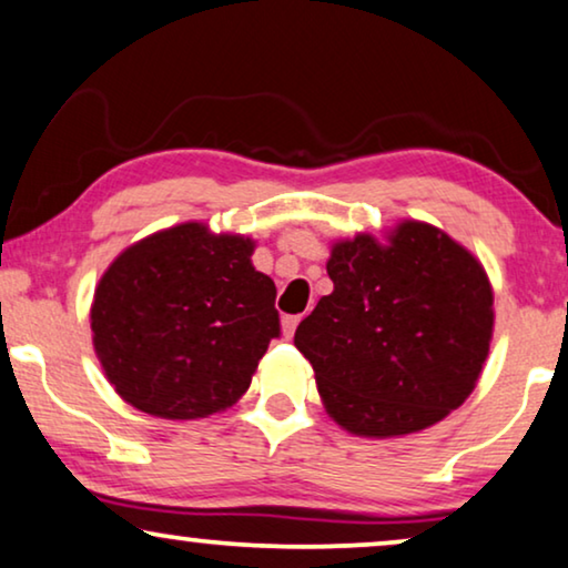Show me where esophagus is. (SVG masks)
<instances>
[{"label": "esophagus", "instance_id": "34e87169", "mask_svg": "<svg viewBox=\"0 0 568 568\" xmlns=\"http://www.w3.org/2000/svg\"><path fill=\"white\" fill-rule=\"evenodd\" d=\"M297 325H300V317H297V315H284V317H282V333H284V338H292L294 331H297Z\"/></svg>", "mask_w": 568, "mask_h": 568}]
</instances>
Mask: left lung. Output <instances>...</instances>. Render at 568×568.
<instances>
[{
    "mask_svg": "<svg viewBox=\"0 0 568 568\" xmlns=\"http://www.w3.org/2000/svg\"><path fill=\"white\" fill-rule=\"evenodd\" d=\"M333 292L300 323L328 416L356 437L429 429L460 408L494 336L486 268L445 230L403 220L377 240H336Z\"/></svg>",
    "mask_w": 568,
    "mask_h": 568,
    "instance_id": "1",
    "label": "left lung"
}]
</instances>
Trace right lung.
<instances>
[{"label": "right lung", "instance_id": "add662e5", "mask_svg": "<svg viewBox=\"0 0 568 568\" xmlns=\"http://www.w3.org/2000/svg\"><path fill=\"white\" fill-rule=\"evenodd\" d=\"M255 243L183 222L129 245L100 276L92 346L129 406L170 422L206 418L243 398L278 336L276 286Z\"/></svg>", "mask_w": 568, "mask_h": 568}]
</instances>
